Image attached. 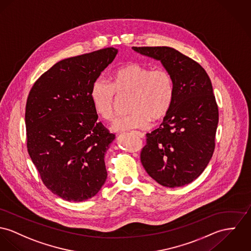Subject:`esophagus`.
Instances as JSON below:
<instances>
[{"instance_id": "obj_1", "label": "esophagus", "mask_w": 251, "mask_h": 251, "mask_svg": "<svg viewBox=\"0 0 251 251\" xmlns=\"http://www.w3.org/2000/svg\"><path fill=\"white\" fill-rule=\"evenodd\" d=\"M137 135H138L140 138H144V137H145V135L142 134V133H137Z\"/></svg>"}]
</instances>
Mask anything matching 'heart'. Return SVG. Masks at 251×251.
Listing matches in <instances>:
<instances>
[{
    "label": "heart",
    "instance_id": "obj_1",
    "mask_svg": "<svg viewBox=\"0 0 251 251\" xmlns=\"http://www.w3.org/2000/svg\"><path fill=\"white\" fill-rule=\"evenodd\" d=\"M175 86L172 75L163 68L153 69L136 62H129L116 69L110 83L97 79L91 89L90 99L94 110L105 120L115 116L116 96L131 95L129 112L132 115L116 119L112 125L116 132L144 130L151 120L159 121L170 110Z\"/></svg>",
    "mask_w": 251,
    "mask_h": 251
}]
</instances>
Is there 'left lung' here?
<instances>
[{"mask_svg": "<svg viewBox=\"0 0 251 251\" xmlns=\"http://www.w3.org/2000/svg\"><path fill=\"white\" fill-rule=\"evenodd\" d=\"M133 50L159 60L172 75L175 86L169 112L160 126L146 135L141 163L162 186H183L204 171L214 153L219 110L211 80L199 63L173 48Z\"/></svg>", "mask_w": 251, "mask_h": 251, "instance_id": "1", "label": "left lung"}]
</instances>
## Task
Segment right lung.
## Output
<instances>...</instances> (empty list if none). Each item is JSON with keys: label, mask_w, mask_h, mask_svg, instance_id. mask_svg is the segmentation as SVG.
<instances>
[{"label": "right lung", "mask_w": 251, "mask_h": 251, "mask_svg": "<svg viewBox=\"0 0 251 251\" xmlns=\"http://www.w3.org/2000/svg\"><path fill=\"white\" fill-rule=\"evenodd\" d=\"M115 48L59 61L32 86L25 106L26 146L44 184L68 201L96 196L107 178L104 155L116 138L90 99Z\"/></svg>", "instance_id": "add662e5"}]
</instances>
